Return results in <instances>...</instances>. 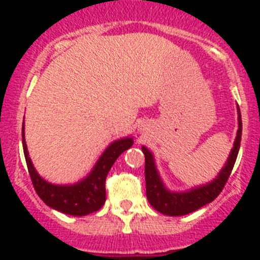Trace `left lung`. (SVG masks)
Wrapping results in <instances>:
<instances>
[{
  "label": "left lung",
  "mask_w": 260,
  "mask_h": 260,
  "mask_svg": "<svg viewBox=\"0 0 260 260\" xmlns=\"http://www.w3.org/2000/svg\"><path fill=\"white\" fill-rule=\"evenodd\" d=\"M238 112H239V115H238L239 129H238L234 147H233L232 152H230L226 165L220 171L219 176L212 182L205 186H201V187L192 188V190L187 191V192H171V191H169L165 187L161 179H159L156 166H154L153 156H152V153L146 147H142V151L145 153L147 199H148L149 204L157 211H159L161 214L169 215V216H181V215H186L196 211L198 209L205 206L206 204L214 201L219 196L228 179H229L230 174H232L233 167H234L235 161H237L238 152H239L240 148V141H242V115H240L239 108H238Z\"/></svg>",
  "instance_id": "1"
}]
</instances>
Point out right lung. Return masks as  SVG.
<instances>
[{"instance_id": "1", "label": "right lung", "mask_w": 260, "mask_h": 260, "mask_svg": "<svg viewBox=\"0 0 260 260\" xmlns=\"http://www.w3.org/2000/svg\"><path fill=\"white\" fill-rule=\"evenodd\" d=\"M133 145L132 138H123L115 141L104 151L95 167L88 177L80 182L70 186L52 185L41 179L35 171L28 157L27 147L25 142L22 123V147L25 153L26 165L28 174L32 181L34 188L41 200L55 210L73 215V216H84L98 211L106 203V179L109 170L112 169L115 159Z\"/></svg>"}]
</instances>
